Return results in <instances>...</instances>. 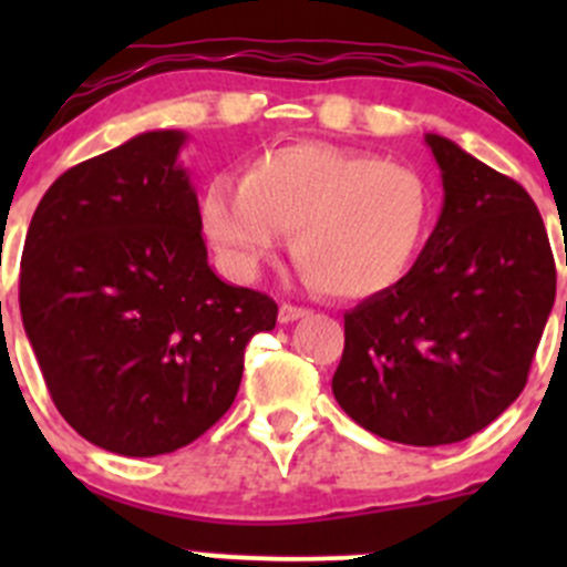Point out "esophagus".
<instances>
[{"label": "esophagus", "mask_w": 567, "mask_h": 567, "mask_svg": "<svg viewBox=\"0 0 567 567\" xmlns=\"http://www.w3.org/2000/svg\"><path fill=\"white\" fill-rule=\"evenodd\" d=\"M307 316H310V310H307V307H296V305L279 307V323H293V320L307 318Z\"/></svg>", "instance_id": "34e87169"}]
</instances>
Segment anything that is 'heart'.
<instances>
[{"label": "heart", "instance_id": "obj_1", "mask_svg": "<svg viewBox=\"0 0 567 567\" xmlns=\"http://www.w3.org/2000/svg\"><path fill=\"white\" fill-rule=\"evenodd\" d=\"M431 221V188L416 169L329 145L262 153L238 186L219 177L203 197L205 236L233 274L251 277L290 233L307 282L346 301L409 277Z\"/></svg>", "mask_w": 567, "mask_h": 567}]
</instances>
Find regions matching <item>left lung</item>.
I'll use <instances>...</instances> for the list:
<instances>
[{
    "label": "left lung",
    "mask_w": 567,
    "mask_h": 567,
    "mask_svg": "<svg viewBox=\"0 0 567 567\" xmlns=\"http://www.w3.org/2000/svg\"><path fill=\"white\" fill-rule=\"evenodd\" d=\"M425 142L444 183L439 225L409 277L346 312L331 392L364 431L439 447L483 431L527 386L557 268L522 183L444 136Z\"/></svg>",
    "instance_id": "8db88e82"
}]
</instances>
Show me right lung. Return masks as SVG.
Returning a JSON list of instances; mask_svg holds the SVG:
<instances>
[{
  "instance_id": "add662e5",
  "label": "right lung",
  "mask_w": 567,
  "mask_h": 567,
  "mask_svg": "<svg viewBox=\"0 0 567 567\" xmlns=\"http://www.w3.org/2000/svg\"><path fill=\"white\" fill-rule=\"evenodd\" d=\"M183 131H147L51 183L19 305L56 411L109 453H175L225 416L277 301L210 271Z\"/></svg>"
}]
</instances>
